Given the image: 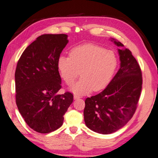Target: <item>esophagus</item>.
<instances>
[{
	"label": "esophagus",
	"instance_id": "1",
	"mask_svg": "<svg viewBox=\"0 0 158 158\" xmlns=\"http://www.w3.org/2000/svg\"><path fill=\"white\" fill-rule=\"evenodd\" d=\"M73 98H74L75 100H76V99L81 98V96H78V95H77V94H74V96H73Z\"/></svg>",
	"mask_w": 158,
	"mask_h": 158
}]
</instances>
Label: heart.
Wrapping results in <instances>:
<instances>
[{
  "instance_id": "obj_1",
  "label": "heart",
  "mask_w": 158,
  "mask_h": 158,
  "mask_svg": "<svg viewBox=\"0 0 158 158\" xmlns=\"http://www.w3.org/2000/svg\"><path fill=\"white\" fill-rule=\"evenodd\" d=\"M114 52L103 47L89 44L75 47L69 56H60L57 61L61 76L71 85L79 76L82 77L71 87L76 94H85L106 87L111 81L117 66Z\"/></svg>"
}]
</instances>
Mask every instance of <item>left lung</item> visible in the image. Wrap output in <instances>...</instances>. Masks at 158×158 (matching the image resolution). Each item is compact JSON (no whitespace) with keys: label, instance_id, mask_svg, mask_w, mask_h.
<instances>
[{"label":"left lung","instance_id":"8db88e82","mask_svg":"<svg viewBox=\"0 0 158 158\" xmlns=\"http://www.w3.org/2000/svg\"><path fill=\"white\" fill-rule=\"evenodd\" d=\"M117 46L119 41L112 39ZM120 69L103 92L87 98L84 119L87 128L107 135L117 131L131 119L142 87V75L137 61L128 48L118 49Z\"/></svg>","mask_w":158,"mask_h":158}]
</instances>
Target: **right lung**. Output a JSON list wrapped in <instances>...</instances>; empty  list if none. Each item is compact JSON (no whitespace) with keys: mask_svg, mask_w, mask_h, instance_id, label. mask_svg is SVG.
I'll return each instance as SVG.
<instances>
[{"mask_svg":"<svg viewBox=\"0 0 158 158\" xmlns=\"http://www.w3.org/2000/svg\"><path fill=\"white\" fill-rule=\"evenodd\" d=\"M65 34H45L25 49L15 71L16 103L26 123L35 131L49 133L62 126L73 100L62 88L57 61L68 44Z\"/></svg>","mask_w":158,"mask_h":158,"instance_id":"obj_1","label":"right lung"}]
</instances>
